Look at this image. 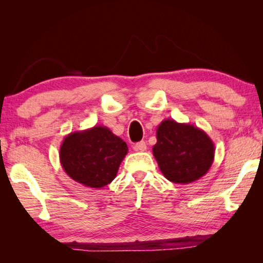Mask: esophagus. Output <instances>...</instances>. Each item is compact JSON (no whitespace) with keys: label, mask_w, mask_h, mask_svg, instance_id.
Listing matches in <instances>:
<instances>
[{"label":"esophagus","mask_w":263,"mask_h":263,"mask_svg":"<svg viewBox=\"0 0 263 263\" xmlns=\"http://www.w3.org/2000/svg\"><path fill=\"white\" fill-rule=\"evenodd\" d=\"M133 148H135V151H139V152H145L147 147H146L145 141H139V142H137L135 146H133Z\"/></svg>","instance_id":"34e87169"}]
</instances>
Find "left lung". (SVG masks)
<instances>
[{"label": "left lung", "instance_id": "left-lung-1", "mask_svg": "<svg viewBox=\"0 0 263 263\" xmlns=\"http://www.w3.org/2000/svg\"><path fill=\"white\" fill-rule=\"evenodd\" d=\"M153 155L163 176L179 184L201 179L215 159V144L205 132L191 124L164 119L157 128Z\"/></svg>", "mask_w": 263, "mask_h": 263}]
</instances>
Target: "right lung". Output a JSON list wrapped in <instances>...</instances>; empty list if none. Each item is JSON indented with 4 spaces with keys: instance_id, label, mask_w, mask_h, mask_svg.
I'll return each instance as SVG.
<instances>
[{
    "instance_id": "obj_1",
    "label": "right lung",
    "mask_w": 263,
    "mask_h": 263,
    "mask_svg": "<svg viewBox=\"0 0 263 263\" xmlns=\"http://www.w3.org/2000/svg\"><path fill=\"white\" fill-rule=\"evenodd\" d=\"M127 151L126 142L110 128L95 125L66 136L59 158L70 179L84 186L100 189L114 181Z\"/></svg>"
}]
</instances>
